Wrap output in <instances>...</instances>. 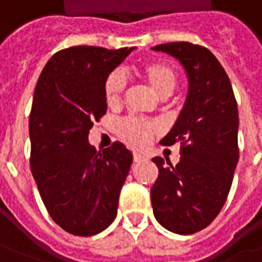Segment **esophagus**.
<instances>
[{"instance_id":"obj_1","label":"esophagus","mask_w":262,"mask_h":262,"mask_svg":"<svg viewBox=\"0 0 262 262\" xmlns=\"http://www.w3.org/2000/svg\"><path fill=\"white\" fill-rule=\"evenodd\" d=\"M145 159H146V157L142 155V154H138V152L133 154V161H135V162H142V161H145Z\"/></svg>"}]
</instances>
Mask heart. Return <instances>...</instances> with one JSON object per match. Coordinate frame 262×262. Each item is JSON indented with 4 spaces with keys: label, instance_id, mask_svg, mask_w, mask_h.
I'll return each mask as SVG.
<instances>
[{
    "label": "heart",
    "instance_id": "obj_1",
    "mask_svg": "<svg viewBox=\"0 0 262 262\" xmlns=\"http://www.w3.org/2000/svg\"><path fill=\"white\" fill-rule=\"evenodd\" d=\"M140 75L148 82L150 88L155 91V94L161 98H168L174 93L178 84V72L177 69L162 60H152L145 65H142L139 69ZM126 88V79L123 77L122 72L113 71L110 72L107 78L104 79V98L105 103L110 107L117 105L122 101L123 93ZM119 135L127 145L133 148H142L148 143L155 127L154 124L145 119L139 117H127L119 123Z\"/></svg>",
    "mask_w": 262,
    "mask_h": 262
}]
</instances>
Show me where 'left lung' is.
I'll use <instances>...</instances> for the list:
<instances>
[{
  "mask_svg": "<svg viewBox=\"0 0 262 262\" xmlns=\"http://www.w3.org/2000/svg\"><path fill=\"white\" fill-rule=\"evenodd\" d=\"M184 67L188 94L162 145L181 143L176 167L152 161L159 169L150 188L155 219L174 233L191 235L209 226L228 199L239 159L238 104L229 77L209 49L188 41L158 45Z\"/></svg>",
  "mask_w": 262,
  "mask_h": 262,
  "instance_id": "obj_1",
  "label": "left lung"
}]
</instances>
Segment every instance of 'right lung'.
I'll return each mask as SVG.
<instances>
[{"mask_svg":"<svg viewBox=\"0 0 262 262\" xmlns=\"http://www.w3.org/2000/svg\"><path fill=\"white\" fill-rule=\"evenodd\" d=\"M133 49L59 50L34 88L29 120L33 178L50 217L77 236L100 233L117 214L132 152L120 142L98 152L88 133L107 112L104 79Z\"/></svg>","mask_w":262,"mask_h":262,"instance_id":"obj_1","label":"right lung"}]
</instances>
